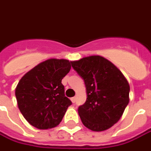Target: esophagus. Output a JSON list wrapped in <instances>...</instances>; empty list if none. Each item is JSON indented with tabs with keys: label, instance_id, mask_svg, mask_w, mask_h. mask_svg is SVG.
<instances>
[{
	"label": "esophagus",
	"instance_id": "34e87169",
	"mask_svg": "<svg viewBox=\"0 0 151 151\" xmlns=\"http://www.w3.org/2000/svg\"><path fill=\"white\" fill-rule=\"evenodd\" d=\"M70 100L72 101V103H75V102H76V97H72L71 99H70Z\"/></svg>",
	"mask_w": 151,
	"mask_h": 151
}]
</instances>
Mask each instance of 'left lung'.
Returning <instances> with one entry per match:
<instances>
[{"instance_id":"8db88e82","label":"left lung","mask_w":151,"mask_h":151,"mask_svg":"<svg viewBox=\"0 0 151 151\" xmlns=\"http://www.w3.org/2000/svg\"><path fill=\"white\" fill-rule=\"evenodd\" d=\"M84 81L87 99L78 113L87 128L101 132L121 118L129 103L130 86L121 71L100 56H90L70 62Z\"/></svg>"}]
</instances>
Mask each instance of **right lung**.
<instances>
[{"instance_id": "add662e5", "label": "right lung", "mask_w": 151, "mask_h": 151, "mask_svg": "<svg viewBox=\"0 0 151 151\" xmlns=\"http://www.w3.org/2000/svg\"><path fill=\"white\" fill-rule=\"evenodd\" d=\"M70 62L49 59L21 78L15 89L19 109L38 129L55 127L62 122L71 101L65 95L62 80L70 70Z\"/></svg>"}]
</instances>
